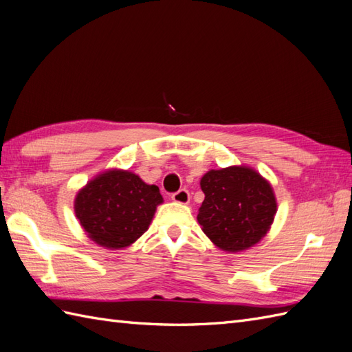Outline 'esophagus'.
<instances>
[{
	"instance_id": "1",
	"label": "esophagus",
	"mask_w": 352,
	"mask_h": 352,
	"mask_svg": "<svg viewBox=\"0 0 352 352\" xmlns=\"http://www.w3.org/2000/svg\"><path fill=\"white\" fill-rule=\"evenodd\" d=\"M171 200H173L175 203H179V204H188L190 203V192H188L186 190H179L177 192L171 195Z\"/></svg>"
}]
</instances>
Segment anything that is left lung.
Returning a JSON list of instances; mask_svg holds the SVG:
<instances>
[{"label": "left lung", "instance_id": "8db88e82", "mask_svg": "<svg viewBox=\"0 0 352 352\" xmlns=\"http://www.w3.org/2000/svg\"><path fill=\"white\" fill-rule=\"evenodd\" d=\"M204 201L197 221L210 242L226 252H242L267 234L278 203L267 179L248 166L209 170L200 181Z\"/></svg>", "mask_w": 352, "mask_h": 352}]
</instances>
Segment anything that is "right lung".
Returning a JSON list of instances; mask_svg holds the SVG:
<instances>
[{
    "instance_id": "add662e5",
    "label": "right lung",
    "mask_w": 352,
    "mask_h": 352,
    "mask_svg": "<svg viewBox=\"0 0 352 352\" xmlns=\"http://www.w3.org/2000/svg\"><path fill=\"white\" fill-rule=\"evenodd\" d=\"M162 195L130 170L110 168L85 185L74 213L92 242L106 250L131 246L151 226Z\"/></svg>"
}]
</instances>
